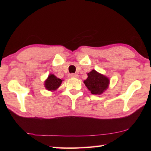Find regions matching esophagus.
Listing matches in <instances>:
<instances>
[{
	"instance_id": "obj_1",
	"label": "esophagus",
	"mask_w": 151,
	"mask_h": 151,
	"mask_svg": "<svg viewBox=\"0 0 151 151\" xmlns=\"http://www.w3.org/2000/svg\"><path fill=\"white\" fill-rule=\"evenodd\" d=\"M69 77L70 78H78V75H76V74L72 73V74H70V75H69Z\"/></svg>"
}]
</instances>
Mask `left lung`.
<instances>
[{"label": "left lung", "instance_id": "8db88e82", "mask_svg": "<svg viewBox=\"0 0 151 151\" xmlns=\"http://www.w3.org/2000/svg\"><path fill=\"white\" fill-rule=\"evenodd\" d=\"M87 75L88 77L84 81V83L92 94H101L108 88L110 81L106 76L95 70H91Z\"/></svg>", "mask_w": 151, "mask_h": 151}]
</instances>
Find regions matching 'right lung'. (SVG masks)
Masks as SVG:
<instances>
[{
  "mask_svg": "<svg viewBox=\"0 0 151 151\" xmlns=\"http://www.w3.org/2000/svg\"><path fill=\"white\" fill-rule=\"evenodd\" d=\"M63 81V80L57 78L54 75L50 74L47 80L45 81V86L48 91H55L60 86Z\"/></svg>",
  "mask_w": 151,
  "mask_h": 151,
  "instance_id": "obj_1",
  "label": "right lung"
}]
</instances>
